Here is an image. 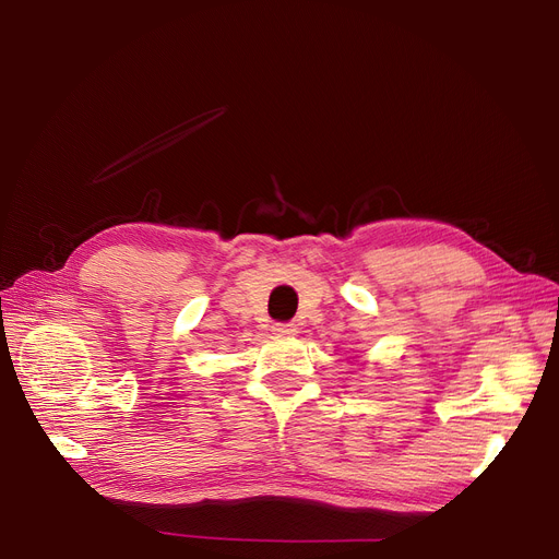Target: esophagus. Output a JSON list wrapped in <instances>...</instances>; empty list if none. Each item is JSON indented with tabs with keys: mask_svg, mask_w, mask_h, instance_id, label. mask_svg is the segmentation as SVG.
Returning <instances> with one entry per match:
<instances>
[{
	"mask_svg": "<svg viewBox=\"0 0 559 559\" xmlns=\"http://www.w3.org/2000/svg\"><path fill=\"white\" fill-rule=\"evenodd\" d=\"M273 331H275L277 335H296V333H298L296 324H275Z\"/></svg>",
	"mask_w": 559,
	"mask_h": 559,
	"instance_id": "esophagus-1",
	"label": "esophagus"
}]
</instances>
